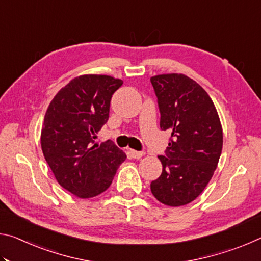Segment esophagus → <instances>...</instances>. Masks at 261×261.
Wrapping results in <instances>:
<instances>
[{
    "mask_svg": "<svg viewBox=\"0 0 261 261\" xmlns=\"http://www.w3.org/2000/svg\"><path fill=\"white\" fill-rule=\"evenodd\" d=\"M131 153V156L134 158V159H140L141 156H144V152H138V151H134V149H132V151L130 152Z\"/></svg>",
    "mask_w": 261,
    "mask_h": 261,
    "instance_id": "1",
    "label": "esophagus"
}]
</instances>
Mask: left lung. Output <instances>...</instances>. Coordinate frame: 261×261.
<instances>
[{
	"mask_svg": "<svg viewBox=\"0 0 261 261\" xmlns=\"http://www.w3.org/2000/svg\"><path fill=\"white\" fill-rule=\"evenodd\" d=\"M160 110V127L171 137L160 177L151 183L156 199L177 207L193 201L213 176L222 151L218 112L207 92L182 73L151 78Z\"/></svg>",
	"mask_w": 261,
	"mask_h": 261,
	"instance_id": "8db88e82",
	"label": "left lung"
}]
</instances>
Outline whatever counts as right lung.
Returning a JSON list of instances; mask_svg holds the SVG:
<instances>
[{
	"mask_svg": "<svg viewBox=\"0 0 261 261\" xmlns=\"http://www.w3.org/2000/svg\"><path fill=\"white\" fill-rule=\"evenodd\" d=\"M122 84L106 74H83L57 92L46 112L42 153L59 184L78 198L105 192L126 159L113 141L95 140Z\"/></svg>",
	"mask_w": 261,
	"mask_h": 261,
	"instance_id": "1",
	"label": "right lung"
}]
</instances>
